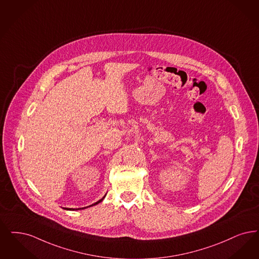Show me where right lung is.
Listing matches in <instances>:
<instances>
[{
  "label": "right lung",
  "mask_w": 259,
  "mask_h": 259,
  "mask_svg": "<svg viewBox=\"0 0 259 259\" xmlns=\"http://www.w3.org/2000/svg\"><path fill=\"white\" fill-rule=\"evenodd\" d=\"M103 197V198H104ZM103 198H102V199H100V200H99V201H97V202H95V203H94V204H93V205H95V204H97V203H99V202H101V201H102V200H103ZM91 206H92V205H91ZM83 208H87V207H83ZM65 209H66V208H65ZM80 209H81V208H80ZM68 210H74V209H68ZM76 210H77V209H76Z\"/></svg>",
  "instance_id": "add662e5"
}]
</instances>
